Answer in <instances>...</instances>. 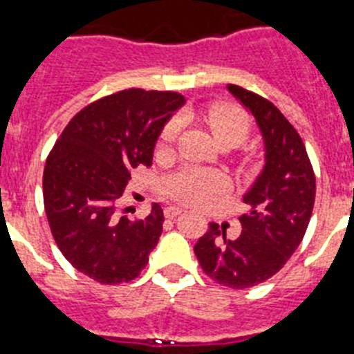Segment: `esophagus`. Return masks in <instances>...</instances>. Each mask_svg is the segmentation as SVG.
I'll return each mask as SVG.
<instances>
[{"label":"esophagus","instance_id":"34e87169","mask_svg":"<svg viewBox=\"0 0 354 354\" xmlns=\"http://www.w3.org/2000/svg\"><path fill=\"white\" fill-rule=\"evenodd\" d=\"M164 215L165 218H174V216L181 215V209L176 208V206H167V208L164 209Z\"/></svg>","mask_w":354,"mask_h":354}]
</instances>
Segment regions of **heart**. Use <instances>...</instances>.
<instances>
[{
  "label": "heart",
  "instance_id": "obj_1",
  "mask_svg": "<svg viewBox=\"0 0 354 354\" xmlns=\"http://www.w3.org/2000/svg\"><path fill=\"white\" fill-rule=\"evenodd\" d=\"M206 123L218 145L236 146L250 132V120L240 107L232 104H216L205 114ZM178 133V122H169L162 130V142H173ZM162 192L185 205H205L225 190L221 173L203 167H185L162 180Z\"/></svg>",
  "mask_w": 354,
  "mask_h": 354
}]
</instances>
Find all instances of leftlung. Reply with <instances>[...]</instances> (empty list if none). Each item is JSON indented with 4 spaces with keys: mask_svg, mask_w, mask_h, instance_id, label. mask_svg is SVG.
<instances>
[{
    "mask_svg": "<svg viewBox=\"0 0 354 354\" xmlns=\"http://www.w3.org/2000/svg\"><path fill=\"white\" fill-rule=\"evenodd\" d=\"M256 118L264 139V167L243 196L241 234L209 222L194 252L209 279L231 289H247L275 275L301 243L316 199V176L300 133L272 102L241 86L229 84Z\"/></svg>",
    "mask_w": 354,
    "mask_h": 354,
    "instance_id": "1",
    "label": "left lung"
}]
</instances>
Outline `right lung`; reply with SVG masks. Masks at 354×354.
Here are the masks:
<instances>
[{"label": "right lung", "mask_w": 354, "mask_h": 354, "mask_svg": "<svg viewBox=\"0 0 354 354\" xmlns=\"http://www.w3.org/2000/svg\"><path fill=\"white\" fill-rule=\"evenodd\" d=\"M176 91H118L79 111L58 138L44 169V206L53 238L75 270L100 284L130 282L148 264L164 212L118 215L130 171L151 165L153 148L174 111Z\"/></svg>", "instance_id": "add662e5"}]
</instances>
